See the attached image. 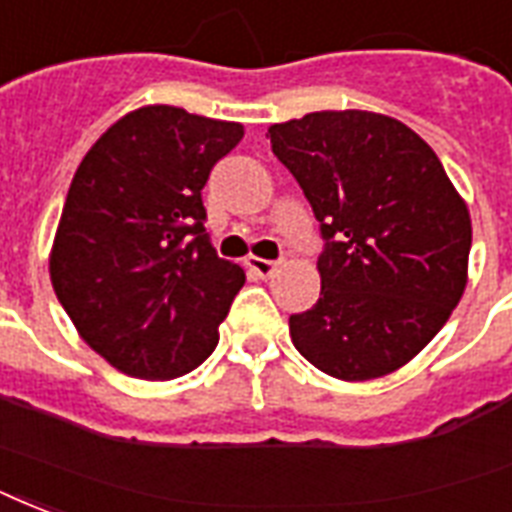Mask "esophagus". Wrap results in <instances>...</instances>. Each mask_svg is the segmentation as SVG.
<instances>
[{
  "label": "esophagus",
  "instance_id": "esophagus-1",
  "mask_svg": "<svg viewBox=\"0 0 512 512\" xmlns=\"http://www.w3.org/2000/svg\"><path fill=\"white\" fill-rule=\"evenodd\" d=\"M248 270L256 272L259 278H272L275 272H278V261H270V259H259V256H248Z\"/></svg>",
  "mask_w": 512,
  "mask_h": 512
}]
</instances>
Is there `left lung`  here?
<instances>
[{"mask_svg":"<svg viewBox=\"0 0 512 512\" xmlns=\"http://www.w3.org/2000/svg\"><path fill=\"white\" fill-rule=\"evenodd\" d=\"M272 153L321 221V297L288 318L313 367L391 375L424 351L467 286L472 221L437 153L397 118L321 110L270 126Z\"/></svg>","mask_w":512,"mask_h":512,"instance_id":"obj_1","label":"left lung"}]
</instances>
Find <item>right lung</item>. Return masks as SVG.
I'll use <instances>...</instances> for the list:
<instances>
[{"instance_id": "right-lung-1", "label": "right lung", "mask_w": 512, "mask_h": 512, "mask_svg": "<svg viewBox=\"0 0 512 512\" xmlns=\"http://www.w3.org/2000/svg\"><path fill=\"white\" fill-rule=\"evenodd\" d=\"M242 124L145 105L83 156L53 237L61 307L115 370L172 380L197 370L245 283L207 242L202 188Z\"/></svg>"}]
</instances>
